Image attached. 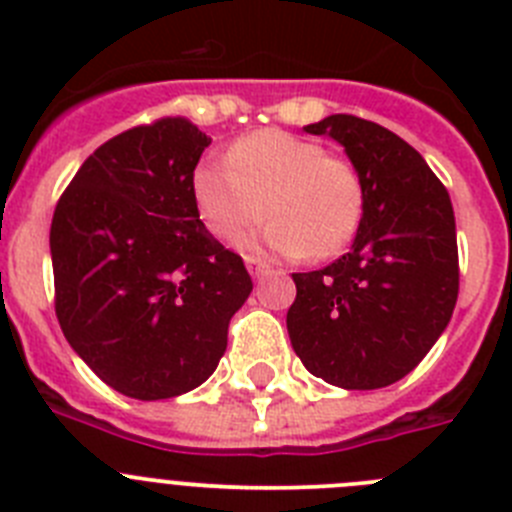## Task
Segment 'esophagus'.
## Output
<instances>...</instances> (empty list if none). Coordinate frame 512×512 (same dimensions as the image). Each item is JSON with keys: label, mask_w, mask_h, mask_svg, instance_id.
Wrapping results in <instances>:
<instances>
[{"label": "esophagus", "mask_w": 512, "mask_h": 512, "mask_svg": "<svg viewBox=\"0 0 512 512\" xmlns=\"http://www.w3.org/2000/svg\"><path fill=\"white\" fill-rule=\"evenodd\" d=\"M246 266H248V271H251V277H261V274H266V271H269V264H266V261H261L259 256H246Z\"/></svg>", "instance_id": "obj_1"}]
</instances>
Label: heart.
<instances>
[{
    "label": "heart",
    "mask_w": 512,
    "mask_h": 512,
    "mask_svg": "<svg viewBox=\"0 0 512 512\" xmlns=\"http://www.w3.org/2000/svg\"><path fill=\"white\" fill-rule=\"evenodd\" d=\"M192 194L202 223L220 241H235L266 215V246L307 259L341 253L364 215L359 169L284 130H256L235 140L228 158H202Z\"/></svg>",
    "instance_id": "b5f03b06"
}]
</instances>
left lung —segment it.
I'll return each instance as SVG.
<instances>
[{
	"label": "left lung",
	"instance_id": "left-lung-1",
	"mask_svg": "<svg viewBox=\"0 0 512 512\" xmlns=\"http://www.w3.org/2000/svg\"><path fill=\"white\" fill-rule=\"evenodd\" d=\"M305 130L346 148L364 215L351 251L292 274L289 341L315 377L379 390L413 372L449 325L459 297L454 207L423 156L377 122L330 115Z\"/></svg>",
	"mask_w": 512,
	"mask_h": 512
}]
</instances>
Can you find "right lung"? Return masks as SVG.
<instances>
[{"label":"right lung","instance_id":"add662e5","mask_svg":"<svg viewBox=\"0 0 512 512\" xmlns=\"http://www.w3.org/2000/svg\"><path fill=\"white\" fill-rule=\"evenodd\" d=\"M210 138L187 117L115 135L81 164L51 223L63 336L112 390L166 400L200 387L253 282L212 238L192 174Z\"/></svg>","mask_w":512,"mask_h":512}]
</instances>
